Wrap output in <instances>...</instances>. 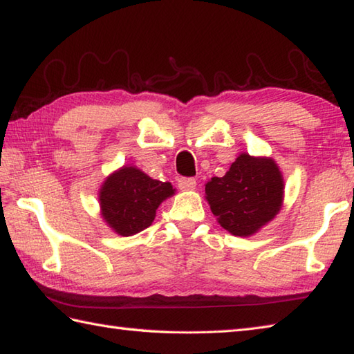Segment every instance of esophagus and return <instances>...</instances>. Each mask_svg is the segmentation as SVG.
Returning a JSON list of instances; mask_svg holds the SVG:
<instances>
[{"instance_id":"obj_1","label":"esophagus","mask_w":354,"mask_h":354,"mask_svg":"<svg viewBox=\"0 0 354 354\" xmlns=\"http://www.w3.org/2000/svg\"><path fill=\"white\" fill-rule=\"evenodd\" d=\"M178 187L181 190H193L194 187H196V179L181 176L178 179Z\"/></svg>"}]
</instances>
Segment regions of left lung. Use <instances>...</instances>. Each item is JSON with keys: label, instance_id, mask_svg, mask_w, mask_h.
Returning a JSON list of instances; mask_svg holds the SVG:
<instances>
[{"label": "left lung", "instance_id": "left-lung-1", "mask_svg": "<svg viewBox=\"0 0 354 354\" xmlns=\"http://www.w3.org/2000/svg\"><path fill=\"white\" fill-rule=\"evenodd\" d=\"M284 183L269 158L240 155L227 175L205 184L207 201L221 227L246 237L272 221L280 212Z\"/></svg>", "mask_w": 354, "mask_h": 354}]
</instances>
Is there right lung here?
<instances>
[{
	"label": "right lung",
	"instance_id": "1",
	"mask_svg": "<svg viewBox=\"0 0 354 354\" xmlns=\"http://www.w3.org/2000/svg\"><path fill=\"white\" fill-rule=\"evenodd\" d=\"M173 193L170 183L156 181L135 167H123L102 187V216L117 234L133 236L150 227L156 208Z\"/></svg>",
	"mask_w": 354,
	"mask_h": 354
}]
</instances>
